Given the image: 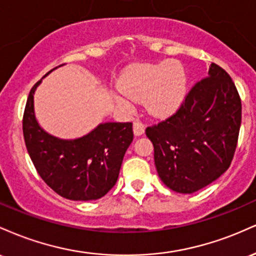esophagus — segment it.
Listing matches in <instances>:
<instances>
[{
    "label": "esophagus",
    "instance_id": "esophagus-1",
    "mask_svg": "<svg viewBox=\"0 0 256 256\" xmlns=\"http://www.w3.org/2000/svg\"><path fill=\"white\" fill-rule=\"evenodd\" d=\"M144 125L142 124L140 122H138V120H136V122H134V136H142L143 134H144Z\"/></svg>",
    "mask_w": 256,
    "mask_h": 256
}]
</instances>
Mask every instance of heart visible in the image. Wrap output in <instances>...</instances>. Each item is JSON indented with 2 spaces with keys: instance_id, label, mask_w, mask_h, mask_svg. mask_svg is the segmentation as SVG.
<instances>
[{
  "instance_id": "b5f03b06",
  "label": "heart",
  "mask_w": 256,
  "mask_h": 256,
  "mask_svg": "<svg viewBox=\"0 0 256 256\" xmlns=\"http://www.w3.org/2000/svg\"><path fill=\"white\" fill-rule=\"evenodd\" d=\"M116 98L120 104L131 106L143 101L155 116H171L183 104L186 92V74L179 62L162 61L132 67L122 76Z\"/></svg>"
}]
</instances>
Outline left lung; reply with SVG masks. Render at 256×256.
<instances>
[{"label": "left lung", "instance_id": "8db88e82", "mask_svg": "<svg viewBox=\"0 0 256 256\" xmlns=\"http://www.w3.org/2000/svg\"><path fill=\"white\" fill-rule=\"evenodd\" d=\"M242 104L230 76L210 64L207 78L190 90L171 118L146 128L158 177L179 194H192L218 179L238 140Z\"/></svg>", "mask_w": 256, "mask_h": 256}]
</instances>
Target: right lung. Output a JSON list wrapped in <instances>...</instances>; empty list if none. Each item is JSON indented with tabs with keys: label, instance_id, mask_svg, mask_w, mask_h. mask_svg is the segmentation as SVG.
Here are the masks:
<instances>
[{
	"label": "right lung",
	"instance_id": "right-lung-1",
	"mask_svg": "<svg viewBox=\"0 0 256 256\" xmlns=\"http://www.w3.org/2000/svg\"><path fill=\"white\" fill-rule=\"evenodd\" d=\"M43 78L31 89L22 119L32 162L46 185L62 198L73 201L101 198L118 180L122 158L134 140L132 122H101L74 140L52 136L38 124L34 114V96Z\"/></svg>",
	"mask_w": 256,
	"mask_h": 256
}]
</instances>
